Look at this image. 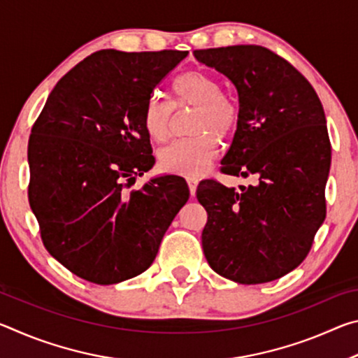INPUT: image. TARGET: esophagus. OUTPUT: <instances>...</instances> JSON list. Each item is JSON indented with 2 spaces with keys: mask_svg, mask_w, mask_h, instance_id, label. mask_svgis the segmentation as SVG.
Segmentation results:
<instances>
[{
  "mask_svg": "<svg viewBox=\"0 0 358 358\" xmlns=\"http://www.w3.org/2000/svg\"><path fill=\"white\" fill-rule=\"evenodd\" d=\"M197 185H199V180L196 177H187V186H189V191H191V196L196 194L197 189Z\"/></svg>",
  "mask_w": 358,
  "mask_h": 358,
  "instance_id": "1",
  "label": "esophagus"
}]
</instances>
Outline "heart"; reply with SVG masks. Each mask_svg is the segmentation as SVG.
I'll use <instances>...</instances> for the list:
<instances>
[{"label": "heart", "mask_w": 358, "mask_h": 358, "mask_svg": "<svg viewBox=\"0 0 358 358\" xmlns=\"http://www.w3.org/2000/svg\"><path fill=\"white\" fill-rule=\"evenodd\" d=\"M175 108L194 107L191 132L186 141L169 145L159 153L162 171L197 177L207 171L217 155L216 137L226 138L237 126L238 115L232 102L222 96L221 83L202 71H189L173 82ZM143 128L151 141L166 142L172 128V107L161 98H151L143 112Z\"/></svg>", "instance_id": "b5f03b06"}]
</instances>
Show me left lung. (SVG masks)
I'll use <instances>...</instances> for the list:
<instances>
[{"instance_id":"left-lung-1","label":"left lung","mask_w":358,"mask_h":358,"mask_svg":"<svg viewBox=\"0 0 358 358\" xmlns=\"http://www.w3.org/2000/svg\"><path fill=\"white\" fill-rule=\"evenodd\" d=\"M199 63L234 83L238 121L222 172L254 175L227 187L203 180V254L217 275L238 284L275 281L296 268L325 220L331 147L322 104L286 59L260 45L194 50Z\"/></svg>"}]
</instances>
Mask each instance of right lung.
Returning a JSON list of instances; mask_svg holds the SVG:
<instances>
[{
    "instance_id": "obj_1",
    "label": "right lung",
    "mask_w": 358,
    "mask_h": 358,
    "mask_svg": "<svg viewBox=\"0 0 358 358\" xmlns=\"http://www.w3.org/2000/svg\"><path fill=\"white\" fill-rule=\"evenodd\" d=\"M187 52H94L59 80L28 142L29 205L47 251L82 280L118 284L143 273L189 187L155 166L143 112Z\"/></svg>"
}]
</instances>
